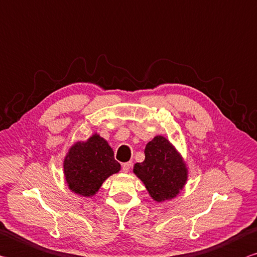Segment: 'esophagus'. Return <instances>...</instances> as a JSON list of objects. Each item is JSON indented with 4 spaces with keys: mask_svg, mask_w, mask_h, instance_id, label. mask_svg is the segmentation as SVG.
Here are the masks:
<instances>
[{
    "mask_svg": "<svg viewBox=\"0 0 257 257\" xmlns=\"http://www.w3.org/2000/svg\"><path fill=\"white\" fill-rule=\"evenodd\" d=\"M132 165H133L132 162L124 163V164H122V172H124V173H128V172L130 171V167H132Z\"/></svg>",
    "mask_w": 257,
    "mask_h": 257,
    "instance_id": "esophagus-1",
    "label": "esophagus"
}]
</instances>
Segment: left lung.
Returning <instances> with one entry per match:
<instances>
[{
  "label": "left lung",
  "instance_id": "1",
  "mask_svg": "<svg viewBox=\"0 0 257 257\" xmlns=\"http://www.w3.org/2000/svg\"><path fill=\"white\" fill-rule=\"evenodd\" d=\"M151 197L157 202L176 197L188 179L180 154L165 137L156 136L145 148V161L134 166Z\"/></svg>",
  "mask_w": 257,
  "mask_h": 257
}]
</instances>
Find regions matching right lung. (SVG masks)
<instances>
[{"mask_svg":"<svg viewBox=\"0 0 257 257\" xmlns=\"http://www.w3.org/2000/svg\"><path fill=\"white\" fill-rule=\"evenodd\" d=\"M119 171L112 148L99 135H93L85 143H76L64 161L68 188L83 197L94 195L102 183Z\"/></svg>","mask_w":257,"mask_h":257,"instance_id":"1","label":"right lung"}]
</instances>
